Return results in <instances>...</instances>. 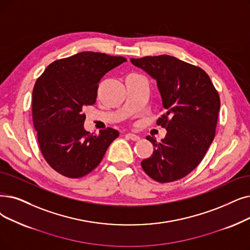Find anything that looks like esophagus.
I'll list each match as a JSON object with an SVG mask.
<instances>
[{"label": "esophagus", "instance_id": "esophagus-1", "mask_svg": "<svg viewBox=\"0 0 250 250\" xmlns=\"http://www.w3.org/2000/svg\"><path fill=\"white\" fill-rule=\"evenodd\" d=\"M125 137L127 138V139H129V140H132V141H139L140 140V137L138 136V135H135V134H126L125 135Z\"/></svg>", "mask_w": 250, "mask_h": 250}]
</instances>
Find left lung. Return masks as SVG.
Instances as JSON below:
<instances>
[{"label": "left lung", "instance_id": "8db88e82", "mask_svg": "<svg viewBox=\"0 0 250 250\" xmlns=\"http://www.w3.org/2000/svg\"><path fill=\"white\" fill-rule=\"evenodd\" d=\"M157 83L166 113L157 125L166 127L160 142L153 144L152 155L141 162L144 171L159 183L187 176L196 167L210 146L221 107L218 92L200 67L169 55L131 58Z\"/></svg>", "mask_w": 250, "mask_h": 250}]
</instances>
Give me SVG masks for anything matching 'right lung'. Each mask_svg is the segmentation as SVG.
<instances>
[{
	"label": "right lung",
	"mask_w": 250,
	"mask_h": 250,
	"mask_svg": "<svg viewBox=\"0 0 250 250\" xmlns=\"http://www.w3.org/2000/svg\"><path fill=\"white\" fill-rule=\"evenodd\" d=\"M126 59L104 53L82 52L54 61L32 91V121L42 154L62 176L88 175L118 137L111 127L98 135L86 132L83 109L96 102L99 82Z\"/></svg>",
	"instance_id": "obj_1"
}]
</instances>
